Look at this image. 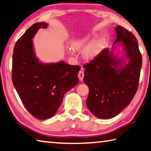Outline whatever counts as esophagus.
Returning a JSON list of instances; mask_svg holds the SVG:
<instances>
[{
	"instance_id": "1",
	"label": "esophagus",
	"mask_w": 151,
	"mask_h": 151,
	"mask_svg": "<svg viewBox=\"0 0 151 151\" xmlns=\"http://www.w3.org/2000/svg\"><path fill=\"white\" fill-rule=\"evenodd\" d=\"M84 72L83 70H80L78 73V78H79V80L81 81H82L83 80V78H84Z\"/></svg>"
}]
</instances>
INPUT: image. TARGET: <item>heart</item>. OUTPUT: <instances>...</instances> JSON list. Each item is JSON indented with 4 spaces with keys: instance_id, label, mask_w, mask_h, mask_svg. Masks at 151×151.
<instances>
[{
    "instance_id": "b5f03b06",
    "label": "heart",
    "mask_w": 151,
    "mask_h": 151,
    "mask_svg": "<svg viewBox=\"0 0 151 151\" xmlns=\"http://www.w3.org/2000/svg\"><path fill=\"white\" fill-rule=\"evenodd\" d=\"M96 35L86 34L74 38L71 42V46L73 49L81 51L85 49L84 57L88 60H92L97 57L102 51L104 46L103 40L95 41Z\"/></svg>"
}]
</instances>
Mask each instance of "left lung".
I'll list each match as a JSON object with an SVG mask.
<instances>
[{"instance_id":"1","label":"left lung","mask_w":151,"mask_h":151,"mask_svg":"<svg viewBox=\"0 0 151 151\" xmlns=\"http://www.w3.org/2000/svg\"><path fill=\"white\" fill-rule=\"evenodd\" d=\"M114 45L120 42L124 56L118 57L104 49L97 57L85 64L83 81L89 88L86 100L90 112L100 119H110L130 104L138 88L142 56L137 40L132 33L117 26ZM128 63H124L125 58Z\"/></svg>"}]
</instances>
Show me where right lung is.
Segmentation results:
<instances>
[{"label": "right lung", "instance_id": "obj_1", "mask_svg": "<svg viewBox=\"0 0 151 151\" xmlns=\"http://www.w3.org/2000/svg\"><path fill=\"white\" fill-rule=\"evenodd\" d=\"M45 22L35 23L19 38L14 47L12 80L24 106L39 119L50 118L61 105L65 93L78 83L81 67L61 61L43 63L35 55L32 39Z\"/></svg>", "mask_w": 151, "mask_h": 151}]
</instances>
